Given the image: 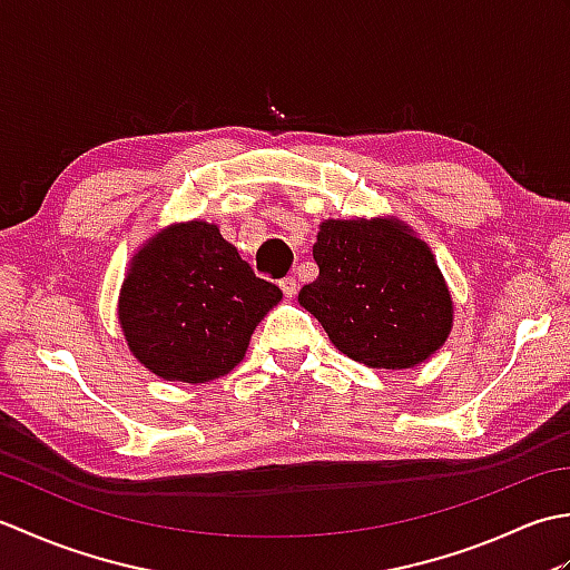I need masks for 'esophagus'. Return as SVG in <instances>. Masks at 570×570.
I'll return each mask as SVG.
<instances>
[{
	"label": "esophagus",
	"mask_w": 570,
	"mask_h": 570,
	"mask_svg": "<svg viewBox=\"0 0 570 570\" xmlns=\"http://www.w3.org/2000/svg\"><path fill=\"white\" fill-rule=\"evenodd\" d=\"M278 286H282V292H284V296H286V298H294V296H296V288H298V284H296V278H294V276H284L282 282H278Z\"/></svg>",
	"instance_id": "1"
}]
</instances>
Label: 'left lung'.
Segmentation results:
<instances>
[{"label":"left lung","instance_id":"obj_1","mask_svg":"<svg viewBox=\"0 0 570 570\" xmlns=\"http://www.w3.org/2000/svg\"><path fill=\"white\" fill-rule=\"evenodd\" d=\"M318 278L298 304L343 355L374 370H409L441 350L453 298L431 247L404 220H323L313 245Z\"/></svg>","mask_w":570,"mask_h":570}]
</instances>
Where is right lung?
<instances>
[{
  "instance_id": "1",
  "label": "right lung",
  "mask_w": 570,
  "mask_h": 570,
  "mask_svg": "<svg viewBox=\"0 0 570 570\" xmlns=\"http://www.w3.org/2000/svg\"><path fill=\"white\" fill-rule=\"evenodd\" d=\"M282 288L254 276L220 227L174 223L135 252L117 318L129 353L166 382L205 384L237 367Z\"/></svg>"
}]
</instances>
